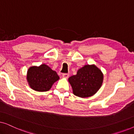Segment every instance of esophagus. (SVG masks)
Here are the masks:
<instances>
[{"mask_svg": "<svg viewBox=\"0 0 134 134\" xmlns=\"http://www.w3.org/2000/svg\"><path fill=\"white\" fill-rule=\"evenodd\" d=\"M69 74H68V73H64V74H62V76H63V77L64 78H68L69 77Z\"/></svg>", "mask_w": 134, "mask_h": 134, "instance_id": "1", "label": "esophagus"}]
</instances>
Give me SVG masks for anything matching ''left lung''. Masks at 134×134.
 Returning <instances> with one entry per match:
<instances>
[{
  "mask_svg": "<svg viewBox=\"0 0 134 134\" xmlns=\"http://www.w3.org/2000/svg\"><path fill=\"white\" fill-rule=\"evenodd\" d=\"M73 93L77 96L88 98L93 96L101 87L103 74L95 65H85L79 69L76 75L69 78Z\"/></svg>",
  "mask_w": 134,
  "mask_h": 134,
  "instance_id": "obj_1",
  "label": "left lung"
}]
</instances>
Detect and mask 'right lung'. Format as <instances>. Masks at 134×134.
Here are the masks:
<instances>
[{"label": "right lung", "mask_w": 134, "mask_h": 134, "mask_svg": "<svg viewBox=\"0 0 134 134\" xmlns=\"http://www.w3.org/2000/svg\"><path fill=\"white\" fill-rule=\"evenodd\" d=\"M27 79L30 87L34 90L47 91L59 79V76L48 66L43 64L38 67H30L27 71Z\"/></svg>", "instance_id": "right-lung-1"}]
</instances>
